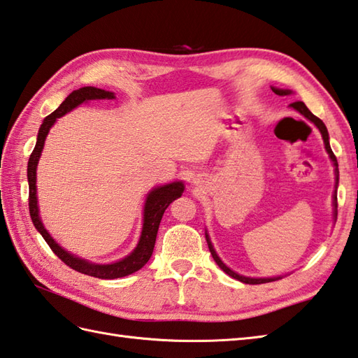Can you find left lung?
Returning <instances> with one entry per match:
<instances>
[{"mask_svg": "<svg viewBox=\"0 0 358 358\" xmlns=\"http://www.w3.org/2000/svg\"><path fill=\"white\" fill-rule=\"evenodd\" d=\"M272 90L273 92H275L277 95H287V94H291L289 92V90H283V89H275V87H272ZM294 109H296L299 110L301 115H305L308 120H310L313 121V123L318 127V131L322 132V136H323V141H324V148H326V150H328V154H329V157H331V159L334 162V166H336V180H337V183H336V191H337V186H338V163H337V158H336V155H334V152H332V149H331V146H329V135H328V129H326V126H324V123L323 121L318 118V117H315L313 112H310L306 106H305V103L303 101H295V103H292L291 104ZM337 194V192H336ZM334 206H336V209H337V196L334 195ZM206 240H208V246H209V250H210V254H212V257H214V260H215V263L220 266V268H222L227 275H231L232 278H237V280H240V281H243V283H246V285H262V283H268V281H273L275 278H249V277H243V275H238V273H235L234 271H231L229 268H227V266L220 260V257L215 254V250H214V248H212V245H210V241H209V237L206 235Z\"/></svg>", "mask_w": 358, "mask_h": 358, "instance_id": "1", "label": "left lung"}]
</instances>
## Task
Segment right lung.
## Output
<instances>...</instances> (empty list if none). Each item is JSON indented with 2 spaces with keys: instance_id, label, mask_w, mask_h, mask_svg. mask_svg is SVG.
Instances as JSON below:
<instances>
[{
  "instance_id": "add662e5",
  "label": "right lung",
  "mask_w": 358,
  "mask_h": 358,
  "mask_svg": "<svg viewBox=\"0 0 358 358\" xmlns=\"http://www.w3.org/2000/svg\"><path fill=\"white\" fill-rule=\"evenodd\" d=\"M104 98L112 100V98L115 96H113L112 92H108V90H103V89H96L90 86L81 87L78 90H73V92L67 96L62 104H59V108L57 110H53L50 115L44 118L40 131H38L35 149L32 150V154H30L29 163H27L29 212H30V218H32V223L36 227V231L43 235V238L52 249V252L55 254L64 264H67L69 268L75 269L77 272L86 273V275H90V277L113 280V278L126 277L129 273L136 272L149 262L152 252H154L158 226H159V222H162L164 210L173 200H177L178 196H181V194L185 191V186L183 183H180L178 181V183H171L162 187H157L149 194L146 204H144V223H143V231H141L138 246L134 249V252L131 255H127L126 258H123V260L112 264H94L86 260H81L78 257H73L72 254H67L64 249H62L57 245L55 240H53L49 235V232L44 229L40 215H38V204H36V186H35L36 164L41 155L44 140L45 136H48L50 127L57 121V118L63 117L64 113L71 112L72 109L77 108L78 104L85 103L87 100H104Z\"/></svg>"
}]
</instances>
